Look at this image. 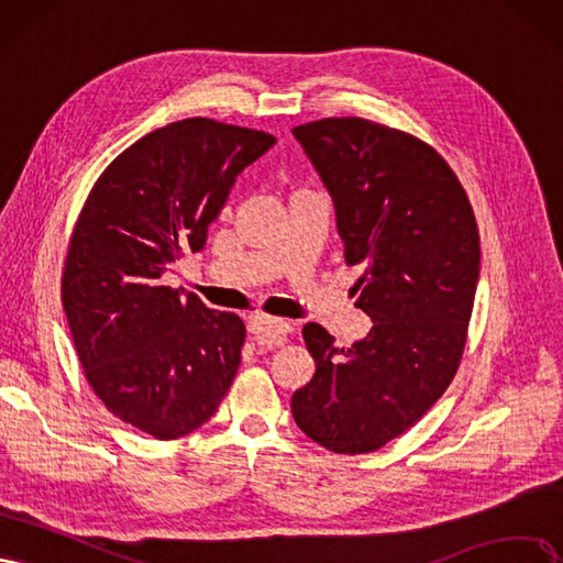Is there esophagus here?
I'll return each mask as SVG.
<instances>
[{
    "mask_svg": "<svg viewBox=\"0 0 563 563\" xmlns=\"http://www.w3.org/2000/svg\"><path fill=\"white\" fill-rule=\"evenodd\" d=\"M247 328H250V334L260 343H280L289 332H292L289 322L266 318V316H252Z\"/></svg>",
    "mask_w": 563,
    "mask_h": 563,
    "instance_id": "esophagus-1",
    "label": "esophagus"
}]
</instances>
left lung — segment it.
<instances>
[{
    "mask_svg": "<svg viewBox=\"0 0 563 563\" xmlns=\"http://www.w3.org/2000/svg\"><path fill=\"white\" fill-rule=\"evenodd\" d=\"M328 187L357 303L374 328L349 349L316 322L303 341L316 374L292 395L297 426L334 453L400 438L440 400L461 365L479 280L473 206L430 144L367 119L292 129Z\"/></svg>",
    "mask_w": 563,
    "mask_h": 563,
    "instance_id": "8db88e82",
    "label": "left lung"
}]
</instances>
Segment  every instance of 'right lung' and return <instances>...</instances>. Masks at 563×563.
<instances>
[{
    "label": "right lung",
    "mask_w": 563,
    "mask_h": 563,
    "mask_svg": "<svg viewBox=\"0 0 563 563\" xmlns=\"http://www.w3.org/2000/svg\"><path fill=\"white\" fill-rule=\"evenodd\" d=\"M274 144L201 117L163 125L104 168L71 231L63 308L88 384L156 440L210 419L245 341L239 316L158 280L187 250H203L235 177Z\"/></svg>",
    "instance_id": "add662e5"
}]
</instances>
